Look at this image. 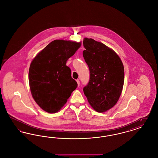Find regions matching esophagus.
Returning a JSON list of instances; mask_svg holds the SVG:
<instances>
[{"instance_id":"1","label":"esophagus","mask_w":158,"mask_h":158,"mask_svg":"<svg viewBox=\"0 0 158 158\" xmlns=\"http://www.w3.org/2000/svg\"><path fill=\"white\" fill-rule=\"evenodd\" d=\"M76 82L77 83V85H78V86L80 85V81H79V79H77V81H76Z\"/></svg>"}]
</instances>
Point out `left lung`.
Returning a JSON list of instances; mask_svg holds the SVG:
<instances>
[{
	"instance_id": "left-lung-1",
	"label": "left lung",
	"mask_w": 158,
	"mask_h": 158,
	"mask_svg": "<svg viewBox=\"0 0 158 158\" xmlns=\"http://www.w3.org/2000/svg\"><path fill=\"white\" fill-rule=\"evenodd\" d=\"M83 56L88 64L90 78L83 90L92 108L105 112L116 104L124 80V66L113 50L92 38L83 41Z\"/></svg>"
}]
</instances>
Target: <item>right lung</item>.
Returning a JSON list of instances; mask_svg holds the SVG:
<instances>
[{"instance_id":"add662e5","label":"right lung","mask_w":158,"mask_h":158,"mask_svg":"<svg viewBox=\"0 0 158 158\" xmlns=\"http://www.w3.org/2000/svg\"><path fill=\"white\" fill-rule=\"evenodd\" d=\"M81 45V43L56 40L32 61L28 74L31 92L46 112L59 111L77 88V83L66 64Z\"/></svg>"}]
</instances>
